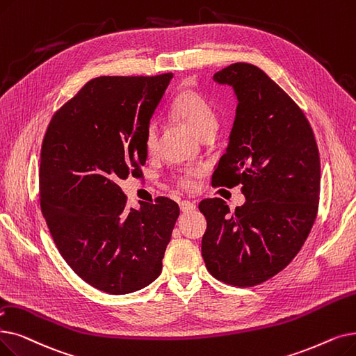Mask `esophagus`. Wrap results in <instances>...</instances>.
<instances>
[{
  "mask_svg": "<svg viewBox=\"0 0 356 356\" xmlns=\"http://www.w3.org/2000/svg\"><path fill=\"white\" fill-rule=\"evenodd\" d=\"M180 209H181V212H191V211L196 209V205L193 202H191V200H181Z\"/></svg>",
  "mask_w": 356,
  "mask_h": 356,
  "instance_id": "esophagus-1",
  "label": "esophagus"
}]
</instances>
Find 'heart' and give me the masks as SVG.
<instances>
[{
	"label": "heart",
	"mask_w": 356,
	"mask_h": 356,
	"mask_svg": "<svg viewBox=\"0 0 356 356\" xmlns=\"http://www.w3.org/2000/svg\"><path fill=\"white\" fill-rule=\"evenodd\" d=\"M172 113L177 119L183 120L186 125L200 138L208 134H213L218 125V118L212 104L197 91H184L176 97L172 104ZM159 127L156 122L148 123L144 136V145L148 154H152L157 148ZM200 175L199 168H188L176 177V181L181 189L191 191L196 186V179Z\"/></svg>",
	"instance_id": "b5f03b06"
}]
</instances>
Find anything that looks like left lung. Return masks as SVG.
<instances>
[{
	"label": "left lung",
	"instance_id": "left-lung-1",
	"mask_svg": "<svg viewBox=\"0 0 356 356\" xmlns=\"http://www.w3.org/2000/svg\"><path fill=\"white\" fill-rule=\"evenodd\" d=\"M234 88L238 104L229 143L212 184H241L245 202L229 212L204 199L202 257L216 280L254 286L285 269L316 221L320 157L313 129L286 92L260 68L237 63L213 75Z\"/></svg>",
	"mask_w": 356,
	"mask_h": 356
}]
</instances>
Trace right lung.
Returning a JSON list of instances; mask_svg holds the SVG:
<instances>
[{"instance_id":"obj_1","label":"right lung","mask_w":356,"mask_h":356,"mask_svg":"<svg viewBox=\"0 0 356 356\" xmlns=\"http://www.w3.org/2000/svg\"><path fill=\"white\" fill-rule=\"evenodd\" d=\"M172 79H92L55 112L42 143L39 197L54 243L83 281L113 296L157 280L180 213L164 196L128 208L118 184L143 175L145 129Z\"/></svg>"}]
</instances>
